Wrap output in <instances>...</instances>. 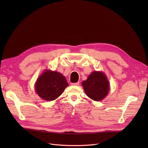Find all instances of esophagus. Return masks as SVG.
Segmentation results:
<instances>
[{"mask_svg": "<svg viewBox=\"0 0 148 148\" xmlns=\"http://www.w3.org/2000/svg\"><path fill=\"white\" fill-rule=\"evenodd\" d=\"M79 84V82L77 83H71V85H73V86H78Z\"/></svg>", "mask_w": 148, "mask_h": 148, "instance_id": "34e87169", "label": "esophagus"}]
</instances>
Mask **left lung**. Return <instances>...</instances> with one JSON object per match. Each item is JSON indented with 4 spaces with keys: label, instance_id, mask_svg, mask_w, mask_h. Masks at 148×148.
<instances>
[{
    "label": "left lung",
    "instance_id": "1",
    "mask_svg": "<svg viewBox=\"0 0 148 148\" xmlns=\"http://www.w3.org/2000/svg\"><path fill=\"white\" fill-rule=\"evenodd\" d=\"M82 85L86 95L94 101H99L104 98L109 90V82L106 75L100 71H94Z\"/></svg>",
    "mask_w": 148,
    "mask_h": 148
}]
</instances>
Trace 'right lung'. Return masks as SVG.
I'll return each mask as SVG.
<instances>
[{"instance_id": "right-lung-1", "label": "right lung", "mask_w": 148, "mask_h": 148, "mask_svg": "<svg viewBox=\"0 0 148 148\" xmlns=\"http://www.w3.org/2000/svg\"><path fill=\"white\" fill-rule=\"evenodd\" d=\"M68 86L66 78L61 73L46 70L38 79L35 88L42 99L53 101L60 96Z\"/></svg>"}]
</instances>
